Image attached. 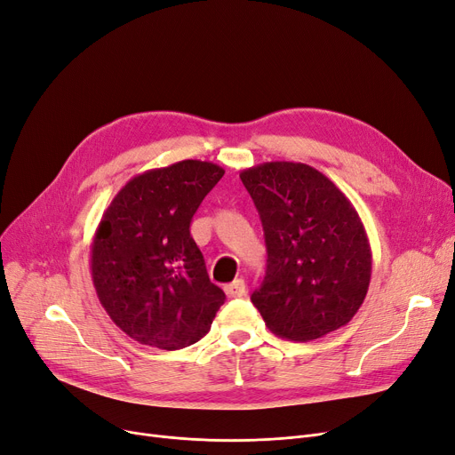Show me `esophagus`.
Listing matches in <instances>:
<instances>
[{"label": "esophagus", "mask_w": 455, "mask_h": 455, "mask_svg": "<svg viewBox=\"0 0 455 455\" xmlns=\"http://www.w3.org/2000/svg\"><path fill=\"white\" fill-rule=\"evenodd\" d=\"M225 293L228 298H242V295L247 293V284L243 279H235L234 283L225 286Z\"/></svg>", "instance_id": "obj_1"}]
</instances>
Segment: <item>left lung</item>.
Returning a JSON list of instances; mask_svg holds the SVG:
<instances>
[{
  "mask_svg": "<svg viewBox=\"0 0 455 455\" xmlns=\"http://www.w3.org/2000/svg\"><path fill=\"white\" fill-rule=\"evenodd\" d=\"M259 210L266 276L251 295L269 331L308 342L349 323L371 276V251L357 210L307 164L267 162L240 172Z\"/></svg>",
  "mask_w": 455,
  "mask_h": 455,
  "instance_id": "1",
  "label": "left lung"
}]
</instances>
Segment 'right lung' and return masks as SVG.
Instances as JSON below:
<instances>
[{
    "instance_id": "1",
    "label": "right lung",
    "mask_w": 455,
    "mask_h": 455,
    "mask_svg": "<svg viewBox=\"0 0 455 455\" xmlns=\"http://www.w3.org/2000/svg\"><path fill=\"white\" fill-rule=\"evenodd\" d=\"M223 167L184 160L137 174L115 195L91 245L96 295L130 339L182 349L210 331L225 291L189 234Z\"/></svg>"
}]
</instances>
